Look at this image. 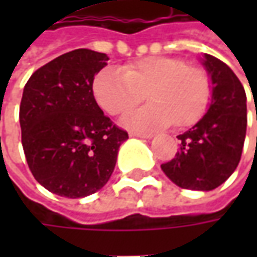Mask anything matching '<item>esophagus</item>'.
<instances>
[{
  "mask_svg": "<svg viewBox=\"0 0 257 257\" xmlns=\"http://www.w3.org/2000/svg\"><path fill=\"white\" fill-rule=\"evenodd\" d=\"M130 136H133V137H142V139H152L153 137L152 133H142V132H130Z\"/></svg>",
  "mask_w": 257,
  "mask_h": 257,
  "instance_id": "esophagus-1",
  "label": "esophagus"
}]
</instances>
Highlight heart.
<instances>
[{
  "label": "heart",
  "instance_id": "1",
  "mask_svg": "<svg viewBox=\"0 0 257 257\" xmlns=\"http://www.w3.org/2000/svg\"><path fill=\"white\" fill-rule=\"evenodd\" d=\"M93 93L110 115H120L142 103L149 105L125 114L123 124L133 130L152 132L174 124H196L212 103V77L200 65L187 64L179 57H146L123 70L104 68L95 75Z\"/></svg>",
  "mask_w": 257,
  "mask_h": 257
}]
</instances>
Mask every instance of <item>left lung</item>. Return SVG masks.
I'll list each match as a JSON object with an SVG mask.
<instances>
[{
	"label": "left lung",
	"instance_id": "1",
	"mask_svg": "<svg viewBox=\"0 0 257 257\" xmlns=\"http://www.w3.org/2000/svg\"><path fill=\"white\" fill-rule=\"evenodd\" d=\"M203 64L212 77L210 107L199 123L177 136L179 152L162 170L182 189L207 192L226 182L240 162L247 108L242 83L227 65L209 54Z\"/></svg>",
	"mask_w": 257,
	"mask_h": 257
}]
</instances>
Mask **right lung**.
I'll return each mask as SVG.
<instances>
[{"instance_id":"obj_1","label":"right lung","mask_w":257,"mask_h":257,"mask_svg":"<svg viewBox=\"0 0 257 257\" xmlns=\"http://www.w3.org/2000/svg\"><path fill=\"white\" fill-rule=\"evenodd\" d=\"M108 57L78 48L40 67L20 104L21 142L34 179L70 199L108 182L125 130L104 115L93 94L94 75Z\"/></svg>"}]
</instances>
